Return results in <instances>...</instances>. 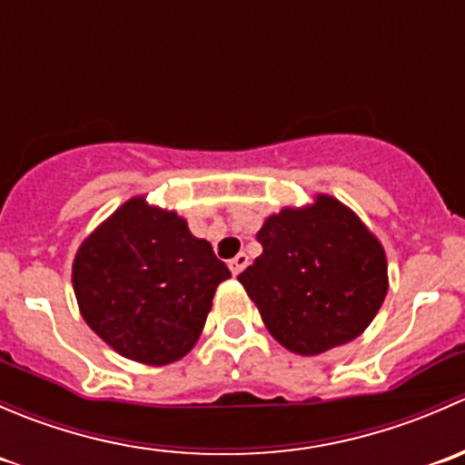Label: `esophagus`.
<instances>
[{"instance_id": "1", "label": "esophagus", "mask_w": 465, "mask_h": 465, "mask_svg": "<svg viewBox=\"0 0 465 465\" xmlns=\"http://www.w3.org/2000/svg\"><path fill=\"white\" fill-rule=\"evenodd\" d=\"M246 264H248V255H246V252H239V255H234L232 260L228 262V266H231L232 275L242 273V271L246 269Z\"/></svg>"}]
</instances>
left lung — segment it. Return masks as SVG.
Segmentation results:
<instances>
[{"mask_svg":"<svg viewBox=\"0 0 465 465\" xmlns=\"http://www.w3.org/2000/svg\"><path fill=\"white\" fill-rule=\"evenodd\" d=\"M262 255L237 275L287 351L321 355L360 337L387 296V257L332 196L284 208L257 232Z\"/></svg>","mask_w":465,"mask_h":465,"instance_id":"1","label":"left lung"}]
</instances>
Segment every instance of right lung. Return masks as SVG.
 <instances>
[{
	"label": "right lung",
	"mask_w": 465,
	"mask_h": 465,
	"mask_svg": "<svg viewBox=\"0 0 465 465\" xmlns=\"http://www.w3.org/2000/svg\"><path fill=\"white\" fill-rule=\"evenodd\" d=\"M228 278V266L185 219L142 196L83 242L72 269L85 323L119 355L151 366L192 351Z\"/></svg>",
	"instance_id": "right-lung-1"
}]
</instances>
